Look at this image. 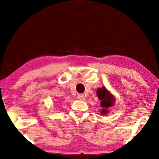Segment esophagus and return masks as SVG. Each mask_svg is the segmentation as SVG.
<instances>
[{"label": "esophagus", "instance_id": "esophagus-1", "mask_svg": "<svg viewBox=\"0 0 159 159\" xmlns=\"http://www.w3.org/2000/svg\"><path fill=\"white\" fill-rule=\"evenodd\" d=\"M77 98L80 100H85V95H83V94H82V93H80L77 96Z\"/></svg>", "mask_w": 159, "mask_h": 159}]
</instances>
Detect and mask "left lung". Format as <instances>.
<instances>
[{
	"instance_id": "left-lung-1",
	"label": "left lung",
	"mask_w": 159,
	"mask_h": 159,
	"mask_svg": "<svg viewBox=\"0 0 159 159\" xmlns=\"http://www.w3.org/2000/svg\"><path fill=\"white\" fill-rule=\"evenodd\" d=\"M96 93L98 97L99 100H101L100 105L102 107V109L101 110L100 113L102 115L107 114L109 112V107H113L115 105V101L116 98L108 91L105 87H102V88H98L97 89Z\"/></svg>"
}]
</instances>
